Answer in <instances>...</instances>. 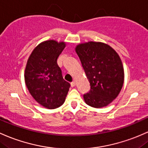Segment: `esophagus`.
I'll return each mask as SVG.
<instances>
[{"mask_svg":"<svg viewBox=\"0 0 148 148\" xmlns=\"http://www.w3.org/2000/svg\"><path fill=\"white\" fill-rule=\"evenodd\" d=\"M76 86V82H73L71 83V87H74Z\"/></svg>","mask_w":148,"mask_h":148,"instance_id":"esophagus-1","label":"esophagus"}]
</instances>
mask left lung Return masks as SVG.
<instances>
[{
	"label": "left lung",
	"instance_id": "obj_1",
	"mask_svg": "<svg viewBox=\"0 0 148 148\" xmlns=\"http://www.w3.org/2000/svg\"><path fill=\"white\" fill-rule=\"evenodd\" d=\"M75 51L90 86L88 93L84 95V101L92 108L108 106L118 96L124 84V66L119 56L102 42L79 43Z\"/></svg>",
	"mask_w": 148,
	"mask_h": 148
}]
</instances>
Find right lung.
Returning a JSON list of instances; mask_svg holds the SVG:
<instances>
[{"label": "right lung", "instance_id": "1", "mask_svg": "<svg viewBox=\"0 0 148 148\" xmlns=\"http://www.w3.org/2000/svg\"><path fill=\"white\" fill-rule=\"evenodd\" d=\"M65 46L64 41L41 42L29 56L24 71V81L32 96L41 106L50 110L63 105L70 87L57 63Z\"/></svg>", "mask_w": 148, "mask_h": 148}]
</instances>
